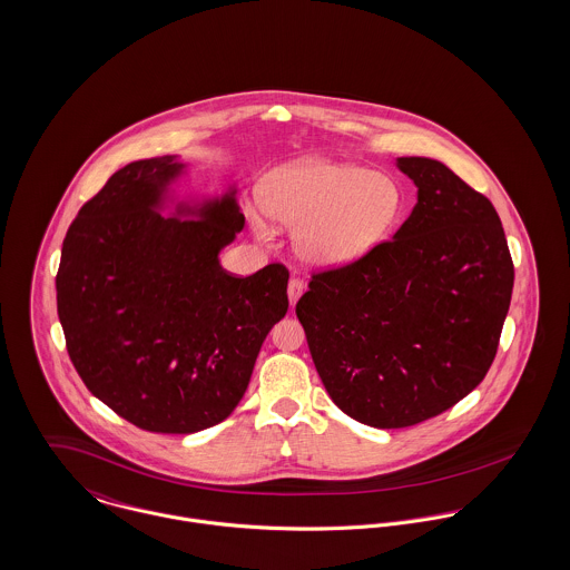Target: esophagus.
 <instances>
[{
  "label": "esophagus",
  "mask_w": 570,
  "mask_h": 570,
  "mask_svg": "<svg viewBox=\"0 0 570 570\" xmlns=\"http://www.w3.org/2000/svg\"><path fill=\"white\" fill-rule=\"evenodd\" d=\"M304 291H306V286H304L302 279L293 277V279L288 282V302H291V306H295V304L299 302V297L304 295Z\"/></svg>",
  "instance_id": "1"
}]
</instances>
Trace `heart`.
<instances>
[{
    "mask_svg": "<svg viewBox=\"0 0 570 570\" xmlns=\"http://www.w3.org/2000/svg\"><path fill=\"white\" fill-rule=\"evenodd\" d=\"M261 204L247 213L252 232L268 243L275 224L295 227V247L312 266L360 263L391 240L405 215L394 177L323 156H299L261 181Z\"/></svg>",
    "mask_w": 570,
    "mask_h": 570,
    "instance_id": "heart-1",
    "label": "heart"
}]
</instances>
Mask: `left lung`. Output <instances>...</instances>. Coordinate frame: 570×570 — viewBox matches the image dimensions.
Here are the masks:
<instances>
[{
	"label": "left lung",
	"mask_w": 570,
	"mask_h": 570,
	"mask_svg": "<svg viewBox=\"0 0 570 570\" xmlns=\"http://www.w3.org/2000/svg\"><path fill=\"white\" fill-rule=\"evenodd\" d=\"M416 204L393 240L312 275L297 302L325 391L351 419L396 430L471 393L490 368L514 266L494 206L434 158H396Z\"/></svg>",
	"instance_id": "8db88e82"
}]
</instances>
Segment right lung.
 Returning <instances> with one entry per match:
<instances>
[{
	"mask_svg": "<svg viewBox=\"0 0 570 570\" xmlns=\"http://www.w3.org/2000/svg\"><path fill=\"white\" fill-rule=\"evenodd\" d=\"M186 169L179 156L119 169L71 223L56 275L67 351L88 391L156 434L227 419L288 309L286 266L249 277L220 266L245 227L236 181L179 197Z\"/></svg>",
	"mask_w": 570,
	"mask_h": 570,
	"instance_id": "add662e5",
	"label": "right lung"
}]
</instances>
